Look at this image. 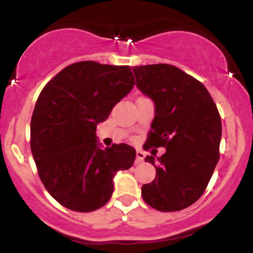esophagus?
Instances as JSON below:
<instances>
[{
	"instance_id": "esophagus-1",
	"label": "esophagus",
	"mask_w": 253,
	"mask_h": 253,
	"mask_svg": "<svg viewBox=\"0 0 253 253\" xmlns=\"http://www.w3.org/2000/svg\"><path fill=\"white\" fill-rule=\"evenodd\" d=\"M144 157H145V155H144L143 151H140V150L136 151V159H135V163H136V164L141 163V162L144 161Z\"/></svg>"
}]
</instances>
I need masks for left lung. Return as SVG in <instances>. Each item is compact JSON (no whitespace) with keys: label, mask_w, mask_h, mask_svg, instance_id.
<instances>
[{"label":"left lung","mask_w":253,"mask_h":253,"mask_svg":"<svg viewBox=\"0 0 253 253\" xmlns=\"http://www.w3.org/2000/svg\"><path fill=\"white\" fill-rule=\"evenodd\" d=\"M133 74L136 88L155 103L145 145L167 149L145 158L156 178L141 187V196L157 211L184 210L205 193L219 161L220 114L206 86L176 66H134Z\"/></svg>","instance_id":"left-lung-1"}]
</instances>
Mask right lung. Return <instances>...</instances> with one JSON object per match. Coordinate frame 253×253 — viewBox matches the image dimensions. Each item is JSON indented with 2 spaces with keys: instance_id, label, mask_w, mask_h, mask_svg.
I'll return each instance as SVG.
<instances>
[{
  "instance_id": "right-lung-1",
  "label": "right lung",
  "mask_w": 253,
  "mask_h": 253,
  "mask_svg": "<svg viewBox=\"0 0 253 253\" xmlns=\"http://www.w3.org/2000/svg\"><path fill=\"white\" fill-rule=\"evenodd\" d=\"M129 66L80 62L43 86L31 120V150L50 195L65 208L92 211L106 205L115 173L132 167L127 144L102 149L96 126L133 89Z\"/></svg>"
}]
</instances>
